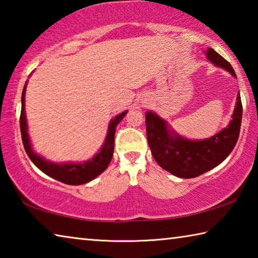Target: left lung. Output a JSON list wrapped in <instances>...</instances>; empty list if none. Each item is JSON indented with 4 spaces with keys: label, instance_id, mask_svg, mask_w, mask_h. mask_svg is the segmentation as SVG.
Here are the masks:
<instances>
[{
    "label": "left lung",
    "instance_id": "1",
    "mask_svg": "<svg viewBox=\"0 0 258 258\" xmlns=\"http://www.w3.org/2000/svg\"><path fill=\"white\" fill-rule=\"evenodd\" d=\"M207 59L215 66L237 77L233 68L213 49L206 51ZM242 118L240 94L230 124L212 138L189 140L169 128L167 121L152 111L146 112L147 139L151 154L161 168L181 178L197 177L220 165L235 147Z\"/></svg>",
    "mask_w": 258,
    "mask_h": 258
}]
</instances>
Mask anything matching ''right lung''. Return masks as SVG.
I'll use <instances>...</instances> for the list:
<instances>
[{
    "label": "right lung",
    "mask_w": 258,
    "mask_h": 258,
    "mask_svg": "<svg viewBox=\"0 0 258 258\" xmlns=\"http://www.w3.org/2000/svg\"><path fill=\"white\" fill-rule=\"evenodd\" d=\"M27 82L24 86L23 95H21V113H20V131L21 139H23L24 148L27 152L30 160L37 168H40L46 175L55 178L62 183H66L69 185H80L84 184L90 181L94 180L95 177L100 175L109 166L113 154V143H115V133L116 127L119 124V121L124 118V116L127 113V110L123 111L119 115H117L108 126V133L106 140L101 149L95 155L92 159L84 161V163H53L49 161L42 156L36 154L33 150L32 143L29 140L27 119H26L25 111V93Z\"/></svg>",
    "instance_id": "obj_1"
}]
</instances>
